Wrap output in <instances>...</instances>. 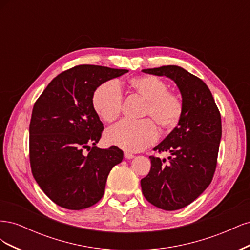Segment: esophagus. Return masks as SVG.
<instances>
[{
    "mask_svg": "<svg viewBox=\"0 0 250 250\" xmlns=\"http://www.w3.org/2000/svg\"><path fill=\"white\" fill-rule=\"evenodd\" d=\"M124 156H125V158H127V160H131V158L134 157V155L132 153H129V152H125Z\"/></svg>",
    "mask_w": 250,
    "mask_h": 250,
    "instance_id": "obj_1",
    "label": "esophagus"
}]
</instances>
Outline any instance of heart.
Listing matches in <instances>:
<instances>
[{
    "label": "heart",
    "instance_id": "1",
    "mask_svg": "<svg viewBox=\"0 0 250 250\" xmlns=\"http://www.w3.org/2000/svg\"><path fill=\"white\" fill-rule=\"evenodd\" d=\"M129 85L147 101L145 116L152 117L164 129H172L178 124L183 115V101L179 96L169 92L164 80L155 76H139L131 78ZM122 101V92L116 81L102 83L93 95L94 109L106 122H112L119 117ZM105 138L111 145L135 152L153 144L158 138V130L149 119L138 122L123 120L110 127Z\"/></svg>",
    "mask_w": 250,
    "mask_h": 250
}]
</instances>
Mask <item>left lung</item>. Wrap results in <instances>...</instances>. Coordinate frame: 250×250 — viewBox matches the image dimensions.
<instances>
[{
	"instance_id": "1",
	"label": "left lung",
	"mask_w": 250,
	"mask_h": 250,
	"mask_svg": "<svg viewBox=\"0 0 250 250\" xmlns=\"http://www.w3.org/2000/svg\"><path fill=\"white\" fill-rule=\"evenodd\" d=\"M142 72L173 80L183 99L177 127L154 148L169 152V163L149 156L151 169L141 180L142 192L151 204L176 210L198 198L213 179L222 134L221 116L208 85L183 67L164 65Z\"/></svg>"
}]
</instances>
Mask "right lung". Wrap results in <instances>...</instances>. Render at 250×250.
I'll use <instances>...</instances> for the list:
<instances>
[{"instance_id": "add662e5", "label": "right lung", "mask_w": 250, "mask_h": 250, "mask_svg": "<svg viewBox=\"0 0 250 250\" xmlns=\"http://www.w3.org/2000/svg\"><path fill=\"white\" fill-rule=\"evenodd\" d=\"M127 72L77 65L53 79L35 102L29 126L30 165L36 183L57 206L74 210L94 206L102 198L110 170L122 162L118 147H96L103 123L93 95L102 83Z\"/></svg>"}]
</instances>
